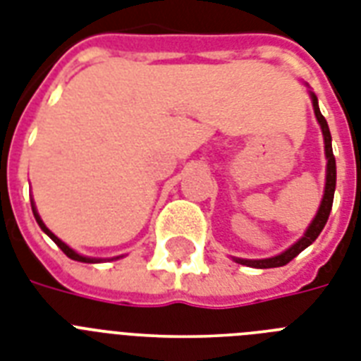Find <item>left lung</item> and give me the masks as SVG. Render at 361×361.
I'll use <instances>...</instances> for the list:
<instances>
[{"mask_svg":"<svg viewBox=\"0 0 361 361\" xmlns=\"http://www.w3.org/2000/svg\"><path fill=\"white\" fill-rule=\"evenodd\" d=\"M311 95V101H313V109H314V116H317V121H319L320 129H322V136H324V153L326 159H328V164H326V187H324V197H322V202H320V208L314 215V219L311 221V225L305 231L300 240L294 243L292 247H288L286 251H283L277 257L271 258H260V260H249V258H234L238 264H243V266H249V268H279V266H285L292 260V258H296L300 252L313 243L319 234L324 228L326 221L330 217L331 212V204H334V192H336V157H334V152H331V135H330V127H328V121L324 120V116L320 114L319 109V99L314 95L313 92H309Z\"/></svg>","mask_w":361,"mask_h":361,"instance_id":"left-lung-1","label":"left lung"}]
</instances>
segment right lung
I'll use <instances>...</instances> for the list:
<instances>
[{
    "mask_svg": "<svg viewBox=\"0 0 361 361\" xmlns=\"http://www.w3.org/2000/svg\"><path fill=\"white\" fill-rule=\"evenodd\" d=\"M31 209H33V215H35V221H37V223H39V226H41V231L44 232V234H48V236L52 238V240H54V243H56V245H58L59 249H61V251H63L65 255H67V257H69V258H73V260H78V262H86V264L101 262V258L82 257V255H78V252H76V251H73V249H71V247L67 245V243H63V241L59 240V238L56 236V234H52V232L48 231V228H47V225H44V223H42V219H41V217H39V214H37V208H35V204H31ZM116 258H120V257H116Z\"/></svg>",
    "mask_w": 361,
    "mask_h": 361,
    "instance_id": "obj_1",
    "label": "right lung"
}]
</instances>
